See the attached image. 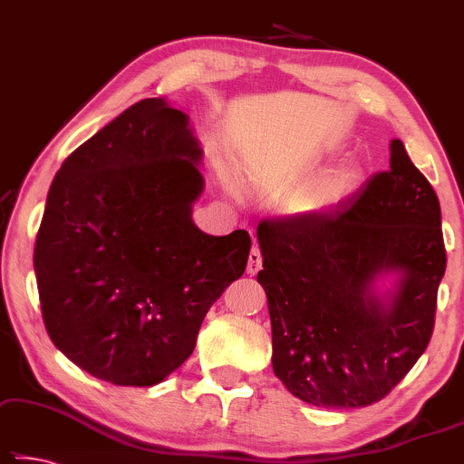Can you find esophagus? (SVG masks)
I'll list each match as a JSON object with an SVG mask.
<instances>
[{
    "instance_id": "obj_1",
    "label": "esophagus",
    "mask_w": 464,
    "mask_h": 464,
    "mask_svg": "<svg viewBox=\"0 0 464 464\" xmlns=\"http://www.w3.org/2000/svg\"><path fill=\"white\" fill-rule=\"evenodd\" d=\"M259 270H261V253L259 248H251V253H248V261H246V272L257 274Z\"/></svg>"
}]
</instances>
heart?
Wrapping results in <instances>:
<instances>
[{
	"mask_svg": "<svg viewBox=\"0 0 464 464\" xmlns=\"http://www.w3.org/2000/svg\"><path fill=\"white\" fill-rule=\"evenodd\" d=\"M261 176L267 178L264 171ZM362 182V169L355 163H345L337 167V169L328 171L322 176L318 182L307 188V190L299 192L297 197L291 200L288 211L291 216L297 218H315L322 213L334 209V207L343 203L345 198L352 197L355 188Z\"/></svg>",
	"mask_w": 464,
	"mask_h": 464,
	"instance_id": "heart-1",
	"label": "heart"
}]
</instances>
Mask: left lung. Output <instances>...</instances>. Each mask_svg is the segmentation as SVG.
Segmentation results:
<instances>
[{"label":"left lung","instance_id":"left-lung-1","mask_svg":"<svg viewBox=\"0 0 464 464\" xmlns=\"http://www.w3.org/2000/svg\"><path fill=\"white\" fill-rule=\"evenodd\" d=\"M389 169L315 218L261 221L272 368L295 398L362 408L429 345L446 272L438 194L392 140Z\"/></svg>","mask_w":464,"mask_h":464}]
</instances>
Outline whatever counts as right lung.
Segmentation results:
<instances>
[{"mask_svg":"<svg viewBox=\"0 0 464 464\" xmlns=\"http://www.w3.org/2000/svg\"><path fill=\"white\" fill-rule=\"evenodd\" d=\"M186 112L130 106L64 160L37 232L52 343L92 377L152 387L190 358L207 312L245 274L251 237L192 221L205 190Z\"/></svg>","mask_w":464,"mask_h":464,"instance_id":"1","label":"right lung"}]
</instances>
